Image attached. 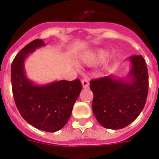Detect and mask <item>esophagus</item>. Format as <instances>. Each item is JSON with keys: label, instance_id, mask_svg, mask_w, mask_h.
I'll return each mask as SVG.
<instances>
[{"label": "esophagus", "instance_id": "esophagus-1", "mask_svg": "<svg viewBox=\"0 0 159 159\" xmlns=\"http://www.w3.org/2000/svg\"><path fill=\"white\" fill-rule=\"evenodd\" d=\"M82 84L83 88H87V87H89V81H88V79L84 78V79L82 80Z\"/></svg>", "mask_w": 159, "mask_h": 159}]
</instances>
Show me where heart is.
<instances>
[{
  "instance_id": "obj_1",
  "label": "heart",
  "mask_w": 159,
  "mask_h": 159,
  "mask_svg": "<svg viewBox=\"0 0 159 159\" xmlns=\"http://www.w3.org/2000/svg\"><path fill=\"white\" fill-rule=\"evenodd\" d=\"M106 54H107V52L104 49H97V50L87 53L84 57V60L85 62L90 65L97 64V62L102 61L106 57Z\"/></svg>"
}]
</instances>
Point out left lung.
I'll return each mask as SVG.
<instances>
[{
  "mask_svg": "<svg viewBox=\"0 0 159 159\" xmlns=\"http://www.w3.org/2000/svg\"><path fill=\"white\" fill-rule=\"evenodd\" d=\"M131 62L127 79L111 75L93 79L92 111L97 121L111 129H123L132 123L143 111L148 91V74L142 55L129 57Z\"/></svg>",
  "mask_w": 159,
  "mask_h": 159,
  "instance_id": "obj_1",
  "label": "left lung"
}]
</instances>
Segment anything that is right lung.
<instances>
[{
    "label": "right lung",
    "instance_id": "1",
    "mask_svg": "<svg viewBox=\"0 0 159 159\" xmlns=\"http://www.w3.org/2000/svg\"><path fill=\"white\" fill-rule=\"evenodd\" d=\"M44 45L42 39H35L17 53L11 64L12 92L19 112L30 125L40 130L56 132L69 120L82 86L79 79L37 86L26 77V57Z\"/></svg>",
    "mask_w": 159,
    "mask_h": 159
}]
</instances>
